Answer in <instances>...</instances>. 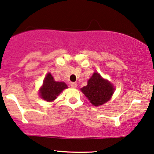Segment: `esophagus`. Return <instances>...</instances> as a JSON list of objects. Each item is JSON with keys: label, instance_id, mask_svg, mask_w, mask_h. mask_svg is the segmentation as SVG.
Segmentation results:
<instances>
[{"label": "esophagus", "instance_id": "obj_1", "mask_svg": "<svg viewBox=\"0 0 154 154\" xmlns=\"http://www.w3.org/2000/svg\"><path fill=\"white\" fill-rule=\"evenodd\" d=\"M70 85L72 88H77V83H75V82H72V83L70 84Z\"/></svg>", "mask_w": 154, "mask_h": 154}]
</instances>
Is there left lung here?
<instances>
[{
    "mask_svg": "<svg viewBox=\"0 0 154 154\" xmlns=\"http://www.w3.org/2000/svg\"><path fill=\"white\" fill-rule=\"evenodd\" d=\"M81 90L95 106L101 105L108 101L114 91L111 84L103 79L98 72H94L89 79L88 85Z\"/></svg>",
    "mask_w": 154,
    "mask_h": 154,
    "instance_id": "1",
    "label": "left lung"
}]
</instances>
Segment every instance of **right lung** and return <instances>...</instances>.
Listing matches in <instances>:
<instances>
[{"label": "right lung", "instance_id": "obj_1", "mask_svg": "<svg viewBox=\"0 0 154 154\" xmlns=\"http://www.w3.org/2000/svg\"><path fill=\"white\" fill-rule=\"evenodd\" d=\"M66 88H67V86L64 82H55L51 74L48 73L44 79L43 86L40 90V95L44 100L52 101Z\"/></svg>", "mask_w": 154, "mask_h": 154}]
</instances>
